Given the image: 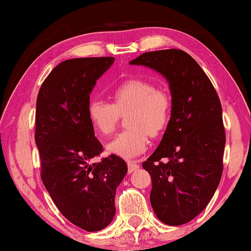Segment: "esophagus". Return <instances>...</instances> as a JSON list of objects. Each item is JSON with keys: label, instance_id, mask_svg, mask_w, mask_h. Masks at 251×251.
<instances>
[{"label": "esophagus", "instance_id": "34e87169", "mask_svg": "<svg viewBox=\"0 0 251 251\" xmlns=\"http://www.w3.org/2000/svg\"><path fill=\"white\" fill-rule=\"evenodd\" d=\"M128 171L129 173H132V171L137 170L139 168V164L136 162V161H128Z\"/></svg>", "mask_w": 251, "mask_h": 251}]
</instances>
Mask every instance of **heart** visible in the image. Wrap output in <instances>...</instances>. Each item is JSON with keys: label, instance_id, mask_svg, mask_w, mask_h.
<instances>
[{"label": "heart", "instance_id": "obj_1", "mask_svg": "<svg viewBox=\"0 0 251 251\" xmlns=\"http://www.w3.org/2000/svg\"><path fill=\"white\" fill-rule=\"evenodd\" d=\"M112 104L94 99L88 106L91 125L99 135L108 137L115 131L120 118L126 116L128 129L119 133L107 145L108 152L132 159L149 146V135L159 137L169 125L173 100L166 89L155 87L142 77L122 81L111 92Z\"/></svg>", "mask_w": 251, "mask_h": 251}]
</instances>
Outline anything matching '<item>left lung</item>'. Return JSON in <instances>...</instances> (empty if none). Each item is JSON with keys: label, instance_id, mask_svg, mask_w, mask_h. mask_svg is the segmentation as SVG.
Instances as JSON below:
<instances>
[{"label": "left lung", "instance_id": "8db88e82", "mask_svg": "<svg viewBox=\"0 0 251 251\" xmlns=\"http://www.w3.org/2000/svg\"><path fill=\"white\" fill-rule=\"evenodd\" d=\"M130 64L154 68L169 82V125L143 168L152 179L150 199L157 218L183 225L207 207L221 181L226 142L221 100L200 65L183 50L150 51Z\"/></svg>", "mask_w": 251, "mask_h": 251}]
</instances>
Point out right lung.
<instances>
[{
	"mask_svg": "<svg viewBox=\"0 0 251 251\" xmlns=\"http://www.w3.org/2000/svg\"><path fill=\"white\" fill-rule=\"evenodd\" d=\"M113 57L74 58L53 68L36 99L35 143L41 178L53 203L72 224L100 231L115 215V191L128 168L102 145L88 115L90 92Z\"/></svg>",
	"mask_w": 251,
	"mask_h": 251,
	"instance_id": "add662e5",
	"label": "right lung"
}]
</instances>
